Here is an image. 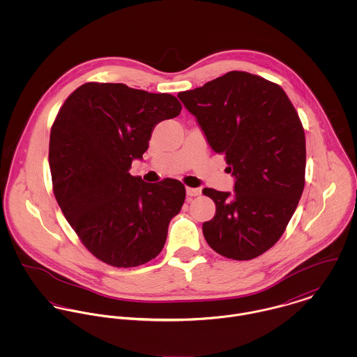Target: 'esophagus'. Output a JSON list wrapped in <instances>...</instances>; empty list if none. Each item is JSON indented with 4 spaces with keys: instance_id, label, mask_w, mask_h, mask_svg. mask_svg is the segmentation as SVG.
<instances>
[{
    "instance_id": "1",
    "label": "esophagus",
    "mask_w": 357,
    "mask_h": 357,
    "mask_svg": "<svg viewBox=\"0 0 357 357\" xmlns=\"http://www.w3.org/2000/svg\"><path fill=\"white\" fill-rule=\"evenodd\" d=\"M201 188H191V187H187V195L188 197H199L201 195Z\"/></svg>"
}]
</instances>
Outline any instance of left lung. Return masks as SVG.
<instances>
[{
  "instance_id": "8db88e82",
  "label": "left lung",
  "mask_w": 357,
  "mask_h": 357,
  "mask_svg": "<svg viewBox=\"0 0 357 357\" xmlns=\"http://www.w3.org/2000/svg\"><path fill=\"white\" fill-rule=\"evenodd\" d=\"M177 96L236 177L234 197L204 188L215 204V215L202 227L204 239L227 258L253 259L280 239L304 191L298 112L278 84L246 71H229Z\"/></svg>"
}]
</instances>
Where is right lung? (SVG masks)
Here are the masks:
<instances>
[{
  "instance_id": "add662e5",
  "label": "right lung",
  "mask_w": 357,
  "mask_h": 357,
  "mask_svg": "<svg viewBox=\"0 0 357 357\" xmlns=\"http://www.w3.org/2000/svg\"><path fill=\"white\" fill-rule=\"evenodd\" d=\"M181 108L169 93L86 82L54 118V198L82 245L111 266H139L159 255L169 222L185 201L178 180L149 184L129 173L132 160L147 151L153 126Z\"/></svg>"
}]
</instances>
